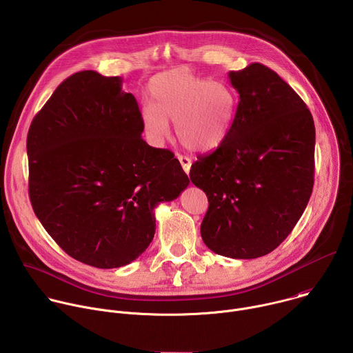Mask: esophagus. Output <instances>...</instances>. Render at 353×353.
I'll return each mask as SVG.
<instances>
[{
    "label": "esophagus",
    "mask_w": 353,
    "mask_h": 353,
    "mask_svg": "<svg viewBox=\"0 0 353 353\" xmlns=\"http://www.w3.org/2000/svg\"><path fill=\"white\" fill-rule=\"evenodd\" d=\"M177 159H179V162L181 163L183 170H184L185 173H188V172H190V168H191V159H190L188 157H183V155H179Z\"/></svg>",
    "instance_id": "esophagus-1"
}]
</instances>
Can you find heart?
<instances>
[{"mask_svg":"<svg viewBox=\"0 0 353 353\" xmlns=\"http://www.w3.org/2000/svg\"><path fill=\"white\" fill-rule=\"evenodd\" d=\"M150 105L141 108L146 137L161 142L174 123L179 141L191 150L207 152L228 135L236 112L233 90L223 82L201 78L185 68L155 75L149 82Z\"/></svg>","mask_w":353,"mask_h":353,"instance_id":"1","label":"heart"}]
</instances>
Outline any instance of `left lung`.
I'll return each instance as SVG.
<instances>
[{"label": "left lung", "mask_w": 353, "mask_h": 353, "mask_svg": "<svg viewBox=\"0 0 353 353\" xmlns=\"http://www.w3.org/2000/svg\"><path fill=\"white\" fill-rule=\"evenodd\" d=\"M240 100L225 139L190 170L208 196L201 237L210 250L250 260L275 250L305 212L314 183L316 128L300 96L253 63L229 72Z\"/></svg>", "instance_id": "1"}]
</instances>
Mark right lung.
I'll use <instances>...</instances> for the list:
<instances>
[{
  "label": "right lung",
  "mask_w": 353,
  "mask_h": 353,
  "mask_svg": "<svg viewBox=\"0 0 353 353\" xmlns=\"http://www.w3.org/2000/svg\"><path fill=\"white\" fill-rule=\"evenodd\" d=\"M120 77L81 71L59 85L26 141L29 196L47 233L72 259L119 268L155 236L161 203L190 180L169 149L149 146Z\"/></svg>",
  "instance_id": "obj_1"
}]
</instances>
